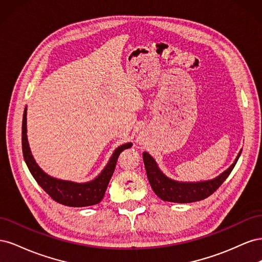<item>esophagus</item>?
<instances>
[{
    "instance_id": "34e87169",
    "label": "esophagus",
    "mask_w": 262,
    "mask_h": 262,
    "mask_svg": "<svg viewBox=\"0 0 262 262\" xmlns=\"http://www.w3.org/2000/svg\"><path fill=\"white\" fill-rule=\"evenodd\" d=\"M142 141H143V140H142V139H139V143H141V142H142Z\"/></svg>"
}]
</instances>
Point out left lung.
Segmentation results:
<instances>
[{"label":"left lung","mask_w":262,"mask_h":262,"mask_svg":"<svg viewBox=\"0 0 262 262\" xmlns=\"http://www.w3.org/2000/svg\"><path fill=\"white\" fill-rule=\"evenodd\" d=\"M241 154L242 150L237 155L235 162L221 175L212 180L199 182L176 181L165 176L161 169L158 168L154 158L147 152L143 153V161L149 185L158 198L168 202L190 203L203 200L211 195L214 191H216V189L223 184L224 180L235 167Z\"/></svg>","instance_id":"1"}]
</instances>
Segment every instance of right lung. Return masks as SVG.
Wrapping results in <instances>:
<instances>
[{
	"label": "right lung",
	"mask_w": 262,
	"mask_h": 262,
	"mask_svg": "<svg viewBox=\"0 0 262 262\" xmlns=\"http://www.w3.org/2000/svg\"><path fill=\"white\" fill-rule=\"evenodd\" d=\"M26 115H27V108H25V112H24V116H23V126H21L23 155L30 173L38 182V185L40 186L54 201H57L61 204L68 205V207L82 208V207H90V205L99 203L105 195L110 178H112L113 173L115 171L119 155H120L122 150L130 148L132 146V143H126L119 146L114 152L113 156L110 157L106 167L102 169V171L96 178L91 181L78 184V182L57 179L49 176L48 173H46L40 167H39L38 164L34 160V156L30 152V147L28 144V139H27Z\"/></svg>",
	"instance_id": "add662e5"
}]
</instances>
